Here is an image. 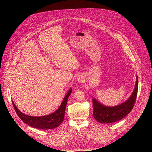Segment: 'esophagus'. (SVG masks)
Instances as JSON below:
<instances>
[{
  "label": "esophagus",
  "mask_w": 152,
  "mask_h": 152,
  "mask_svg": "<svg viewBox=\"0 0 152 152\" xmlns=\"http://www.w3.org/2000/svg\"><path fill=\"white\" fill-rule=\"evenodd\" d=\"M77 80H78V81L80 82V83L83 82V76H81V75L79 76V77H77Z\"/></svg>",
  "instance_id": "obj_1"
}]
</instances>
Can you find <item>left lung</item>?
Here are the masks:
<instances>
[{"label":"left lung","mask_w":152,"mask_h":152,"mask_svg":"<svg viewBox=\"0 0 152 152\" xmlns=\"http://www.w3.org/2000/svg\"><path fill=\"white\" fill-rule=\"evenodd\" d=\"M138 76L134 89L130 97L124 102L115 107H107L100 103L95 99L93 101V116L96 121L100 123H115L129 113L134 107L138 92Z\"/></svg>","instance_id":"left-lung-1"}]
</instances>
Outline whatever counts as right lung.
Returning a JSON list of instances; mask_svg holds the SVG:
<instances>
[{"label": "right lung", "instance_id": "add662e5", "mask_svg": "<svg viewBox=\"0 0 152 152\" xmlns=\"http://www.w3.org/2000/svg\"><path fill=\"white\" fill-rule=\"evenodd\" d=\"M72 93V88L68 91L59 108L53 113L47 116L34 117L24 114L20 112L12 101L15 110L19 118L31 127L40 129H52L58 127L64 121L65 110L68 99Z\"/></svg>", "mask_w": 152, "mask_h": 152}]
</instances>
